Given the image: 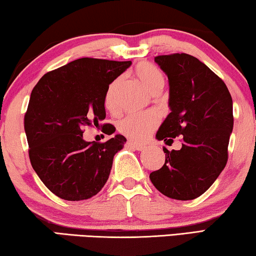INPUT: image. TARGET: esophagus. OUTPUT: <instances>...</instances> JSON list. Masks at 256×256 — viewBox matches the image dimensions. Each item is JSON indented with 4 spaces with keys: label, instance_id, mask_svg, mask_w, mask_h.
<instances>
[{
    "label": "esophagus",
    "instance_id": "34e87169",
    "mask_svg": "<svg viewBox=\"0 0 256 256\" xmlns=\"http://www.w3.org/2000/svg\"><path fill=\"white\" fill-rule=\"evenodd\" d=\"M127 146L128 148H132V149L137 150V151H142L144 149L143 146H140V144H136L134 142H128L127 143Z\"/></svg>",
    "mask_w": 256,
    "mask_h": 256
}]
</instances>
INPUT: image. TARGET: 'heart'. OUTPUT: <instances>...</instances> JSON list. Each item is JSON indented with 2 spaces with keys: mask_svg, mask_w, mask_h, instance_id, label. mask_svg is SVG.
Wrapping results in <instances>:
<instances>
[{
  "mask_svg": "<svg viewBox=\"0 0 256 256\" xmlns=\"http://www.w3.org/2000/svg\"><path fill=\"white\" fill-rule=\"evenodd\" d=\"M134 75L150 94L160 92L164 88L165 78L157 66L149 64H140L134 69ZM121 86V78H116L108 85L104 97V102L107 110H114L118 107V98ZM159 124V116L154 112L143 114H128L119 121L118 129L122 135L134 142H144Z\"/></svg>",
  "mask_w": 256,
  "mask_h": 256,
  "instance_id": "obj_1",
  "label": "heart"
}]
</instances>
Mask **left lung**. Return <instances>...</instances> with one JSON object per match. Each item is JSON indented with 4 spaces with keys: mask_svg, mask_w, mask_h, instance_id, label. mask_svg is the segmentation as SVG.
I'll return each mask as SVG.
<instances>
[{
    "mask_svg": "<svg viewBox=\"0 0 256 256\" xmlns=\"http://www.w3.org/2000/svg\"><path fill=\"white\" fill-rule=\"evenodd\" d=\"M154 61L168 77L171 108L156 137L168 144L180 136L182 148H162L165 162L150 173V180L170 198L194 200L209 190L228 162L232 97L223 80L190 54L158 55Z\"/></svg>",
    "mask_w": 256,
    "mask_h": 256,
    "instance_id": "8db88e82",
    "label": "left lung"
}]
</instances>
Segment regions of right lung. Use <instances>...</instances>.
<instances>
[{
  "mask_svg": "<svg viewBox=\"0 0 256 256\" xmlns=\"http://www.w3.org/2000/svg\"><path fill=\"white\" fill-rule=\"evenodd\" d=\"M130 64L82 58L48 72L33 88L24 116L30 162L60 198L88 200L105 186L114 154L127 140L116 135L106 142H85L83 132L102 126L107 88ZM110 126L102 124V130Z\"/></svg>",
  "mask_w": 256,
  "mask_h": 256,
  "instance_id": "obj_1",
  "label": "right lung"
}]
</instances>
